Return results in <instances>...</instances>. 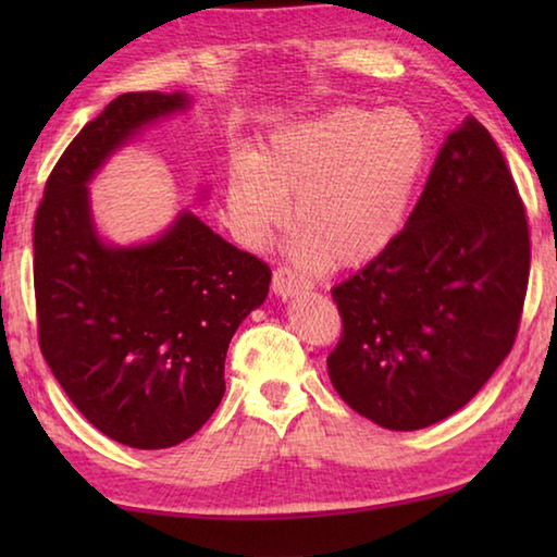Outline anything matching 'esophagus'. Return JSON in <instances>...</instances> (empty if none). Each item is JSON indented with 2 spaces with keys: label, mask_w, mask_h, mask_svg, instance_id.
Here are the masks:
<instances>
[{
  "label": "esophagus",
  "mask_w": 557,
  "mask_h": 557,
  "mask_svg": "<svg viewBox=\"0 0 557 557\" xmlns=\"http://www.w3.org/2000/svg\"><path fill=\"white\" fill-rule=\"evenodd\" d=\"M309 287H312V282L289 265H280L275 270V275H272V289H275V295L280 297H295L299 292H307Z\"/></svg>",
  "instance_id": "1"
}]
</instances>
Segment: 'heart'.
Here are the masks:
<instances>
[{
  "label": "heart",
  "mask_w": 557,
  "mask_h": 557,
  "mask_svg": "<svg viewBox=\"0 0 557 557\" xmlns=\"http://www.w3.org/2000/svg\"><path fill=\"white\" fill-rule=\"evenodd\" d=\"M430 159L414 112L338 108L270 135L228 169V213L238 238L260 248L287 219L309 260L354 268L388 248L408 219Z\"/></svg>",
  "instance_id": "obj_1"
}]
</instances>
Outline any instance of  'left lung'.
<instances>
[{
    "label": "left lung",
    "mask_w": 557,
    "mask_h": 557,
    "mask_svg": "<svg viewBox=\"0 0 557 557\" xmlns=\"http://www.w3.org/2000/svg\"><path fill=\"white\" fill-rule=\"evenodd\" d=\"M531 233L502 149L469 117L447 137L405 228L332 289L329 379L385 430H422L474 398L516 342Z\"/></svg>",
    "instance_id": "1"
}]
</instances>
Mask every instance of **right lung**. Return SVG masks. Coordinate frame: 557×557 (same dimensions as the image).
Wrapping results in <instances>:
<instances>
[{"label": "right lung", "instance_id": "add662e5", "mask_svg": "<svg viewBox=\"0 0 557 557\" xmlns=\"http://www.w3.org/2000/svg\"><path fill=\"white\" fill-rule=\"evenodd\" d=\"M182 92H122L65 147L34 221L39 346L90 425L135 449H164L203 428L225 391L235 329L268 297L270 265L182 213L162 238L108 248L86 182L112 149Z\"/></svg>", "mask_w": 557, "mask_h": 557}]
</instances>
